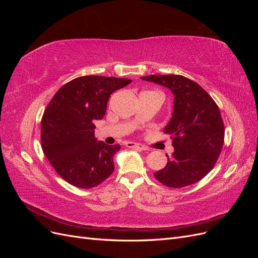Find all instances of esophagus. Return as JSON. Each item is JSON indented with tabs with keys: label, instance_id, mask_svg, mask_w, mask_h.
<instances>
[{
	"label": "esophagus",
	"instance_id": "obj_1",
	"mask_svg": "<svg viewBox=\"0 0 258 258\" xmlns=\"http://www.w3.org/2000/svg\"><path fill=\"white\" fill-rule=\"evenodd\" d=\"M126 145L127 147H129V148H136V150H140V151H146L147 148L144 146V145H142V144H140V143H135V142H126Z\"/></svg>",
	"mask_w": 258,
	"mask_h": 258
}]
</instances>
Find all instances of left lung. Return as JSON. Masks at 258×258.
Returning a JSON list of instances; mask_svg holds the SVG:
<instances>
[{
  "mask_svg": "<svg viewBox=\"0 0 258 258\" xmlns=\"http://www.w3.org/2000/svg\"><path fill=\"white\" fill-rule=\"evenodd\" d=\"M141 79L165 86L174 95L173 114L163 129L172 139L174 152L154 176L171 188L195 184L213 169L222 152L225 129L220 108L201 86L182 75Z\"/></svg>",
  "mask_w": 258,
  "mask_h": 258,
  "instance_id": "1",
  "label": "left lung"
}]
</instances>
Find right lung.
Masks as SVG:
<instances>
[{
  "label": "right lung",
  "mask_w": 258,
  "mask_h": 258,
  "mask_svg": "<svg viewBox=\"0 0 258 258\" xmlns=\"http://www.w3.org/2000/svg\"><path fill=\"white\" fill-rule=\"evenodd\" d=\"M131 83L128 79L81 76L56 92L41 121L43 152L56 172L80 188H92L114 171L118 144L97 141L93 121L102 119L110 96Z\"/></svg>",
  "instance_id": "add662e5"
}]
</instances>
